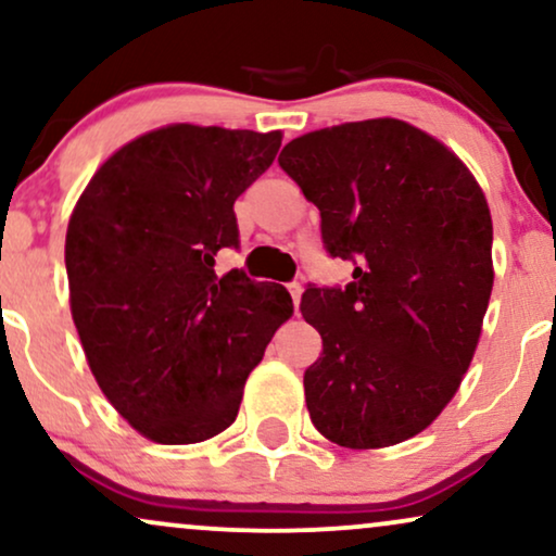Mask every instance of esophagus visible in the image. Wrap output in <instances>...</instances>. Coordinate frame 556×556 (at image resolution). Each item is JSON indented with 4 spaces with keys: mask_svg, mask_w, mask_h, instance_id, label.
Wrapping results in <instances>:
<instances>
[{
    "mask_svg": "<svg viewBox=\"0 0 556 556\" xmlns=\"http://www.w3.org/2000/svg\"><path fill=\"white\" fill-rule=\"evenodd\" d=\"M287 290H290V294H292L294 313H298V307H300V294H302V285H300V282H290V285H287Z\"/></svg>",
    "mask_w": 556,
    "mask_h": 556,
    "instance_id": "34e87169",
    "label": "esophagus"
}]
</instances>
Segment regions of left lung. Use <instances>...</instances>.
Returning <instances> with one entry per match:
<instances>
[{
  "mask_svg": "<svg viewBox=\"0 0 556 556\" xmlns=\"http://www.w3.org/2000/svg\"><path fill=\"white\" fill-rule=\"evenodd\" d=\"M279 166L320 210L323 249L351 282L307 285L320 359L305 403L326 439L379 448L433 424L472 362L493 292V220L469 168L403 121L294 138Z\"/></svg>",
  "mask_w": 556,
  "mask_h": 556,
  "instance_id": "left-lung-1",
  "label": "left lung"
}]
</instances>
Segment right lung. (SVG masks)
Returning a JSON list of instances; mask_svg holds the SVG:
<instances>
[{"mask_svg":"<svg viewBox=\"0 0 556 556\" xmlns=\"http://www.w3.org/2000/svg\"><path fill=\"white\" fill-rule=\"evenodd\" d=\"M282 132L168 125L123 146L66 230L74 326L89 369L128 424L197 444L233 424L251 369L292 315L282 285L215 274L238 249L233 205Z\"/></svg>","mask_w":556,"mask_h":556,"instance_id":"add662e5","label":"right lung"}]
</instances>
